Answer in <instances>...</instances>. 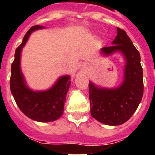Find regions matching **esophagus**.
<instances>
[{
	"instance_id": "1",
	"label": "esophagus",
	"mask_w": 155,
	"mask_h": 155,
	"mask_svg": "<svg viewBox=\"0 0 155 155\" xmlns=\"http://www.w3.org/2000/svg\"><path fill=\"white\" fill-rule=\"evenodd\" d=\"M80 68H82V69H86V68H88V65H87V63H81V65H80Z\"/></svg>"
}]
</instances>
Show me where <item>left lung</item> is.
<instances>
[{
	"label": "left lung",
	"instance_id": "1",
	"mask_svg": "<svg viewBox=\"0 0 155 155\" xmlns=\"http://www.w3.org/2000/svg\"><path fill=\"white\" fill-rule=\"evenodd\" d=\"M113 46L103 47L101 53L109 56L120 52L125 60L124 79L120 86L106 88L89 82L91 115L101 123L120 125L126 122L139 105L143 96V71L140 54L125 30L117 28Z\"/></svg>",
	"mask_w": 155,
	"mask_h": 155
}]
</instances>
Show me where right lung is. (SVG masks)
<instances>
[{
  "mask_svg": "<svg viewBox=\"0 0 155 155\" xmlns=\"http://www.w3.org/2000/svg\"><path fill=\"white\" fill-rule=\"evenodd\" d=\"M42 29H44L42 25L32 26L16 49L14 61L11 65L10 90L16 103L25 116L36 121L50 122L63 115L71 77L68 75L60 76L51 88L45 91H34L26 84L21 69V54L32 32Z\"/></svg>",
  "mask_w": 155,
  "mask_h": 155,
  "instance_id": "add662e5",
  "label": "right lung"
}]
</instances>
